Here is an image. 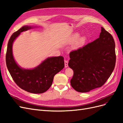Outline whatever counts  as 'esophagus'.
<instances>
[{"label":"esophagus","mask_w":123,"mask_h":123,"mask_svg":"<svg viewBox=\"0 0 123 123\" xmlns=\"http://www.w3.org/2000/svg\"><path fill=\"white\" fill-rule=\"evenodd\" d=\"M65 68H67L68 67V61L67 60H65Z\"/></svg>","instance_id":"esophagus-1"}]
</instances>
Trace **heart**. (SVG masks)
<instances>
[{"label": "heart", "mask_w": 123, "mask_h": 123, "mask_svg": "<svg viewBox=\"0 0 123 123\" xmlns=\"http://www.w3.org/2000/svg\"><path fill=\"white\" fill-rule=\"evenodd\" d=\"M79 36H80V35L79 33H75V34H73L71 38L70 39V41H69L70 43H73L74 42H75V41L78 39V38L79 37ZM86 41V37H82L80 38L75 43V47L79 48L82 46L85 43Z\"/></svg>", "instance_id": "obj_1"}]
</instances>
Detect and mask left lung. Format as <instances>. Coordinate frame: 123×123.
Masks as SVG:
<instances>
[{"mask_svg": "<svg viewBox=\"0 0 123 123\" xmlns=\"http://www.w3.org/2000/svg\"><path fill=\"white\" fill-rule=\"evenodd\" d=\"M69 55L68 65L74 72L71 85L77 92H89L102 87L113 72L116 62L114 39L102 27L99 38Z\"/></svg>", "mask_w": 123, "mask_h": 123, "instance_id": "8db88e82", "label": "left lung"}]
</instances>
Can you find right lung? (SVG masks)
<instances>
[{
  "label": "right lung",
  "instance_id": "right-lung-1",
  "mask_svg": "<svg viewBox=\"0 0 123 123\" xmlns=\"http://www.w3.org/2000/svg\"><path fill=\"white\" fill-rule=\"evenodd\" d=\"M31 28L29 26H24L11 35L7 47L6 64L13 80L18 87L32 93H42L51 86L55 74L64 68V58L62 56L48 58L33 69L19 67L13 57L12 44L21 32Z\"/></svg>",
  "mask_w": 123,
  "mask_h": 123
}]
</instances>
